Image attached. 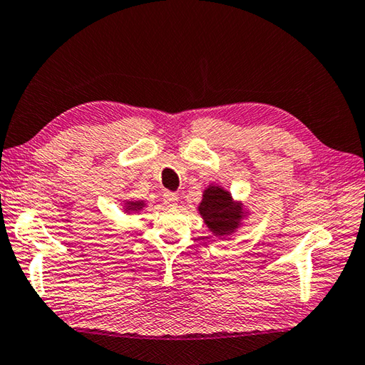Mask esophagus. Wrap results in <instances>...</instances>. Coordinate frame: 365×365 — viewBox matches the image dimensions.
Instances as JSON below:
<instances>
[{"label":"esophagus","mask_w":365,"mask_h":365,"mask_svg":"<svg viewBox=\"0 0 365 365\" xmlns=\"http://www.w3.org/2000/svg\"><path fill=\"white\" fill-rule=\"evenodd\" d=\"M163 203L168 207H173V205H177L179 203V194L175 192H165L163 194Z\"/></svg>","instance_id":"34e87169"}]
</instances>
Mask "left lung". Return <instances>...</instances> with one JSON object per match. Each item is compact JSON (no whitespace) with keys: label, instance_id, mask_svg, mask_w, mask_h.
<instances>
[{"label":"left lung","instance_id":"left-lung-1","mask_svg":"<svg viewBox=\"0 0 365 365\" xmlns=\"http://www.w3.org/2000/svg\"><path fill=\"white\" fill-rule=\"evenodd\" d=\"M199 213L215 236H228L241 225L245 211L241 202H235L232 194L221 186H208L199 203Z\"/></svg>","mask_w":365,"mask_h":365}]
</instances>
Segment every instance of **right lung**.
Masks as SVG:
<instances>
[{"mask_svg": "<svg viewBox=\"0 0 365 365\" xmlns=\"http://www.w3.org/2000/svg\"><path fill=\"white\" fill-rule=\"evenodd\" d=\"M146 203L143 200H129L124 203V211L125 213H133V211H140Z\"/></svg>", "mask_w": 365, "mask_h": 365, "instance_id": "obj_1", "label": "right lung"}]
</instances>
